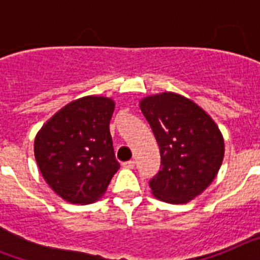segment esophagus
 <instances>
[{
  "label": "esophagus",
  "mask_w": 260,
  "mask_h": 260,
  "mask_svg": "<svg viewBox=\"0 0 260 260\" xmlns=\"http://www.w3.org/2000/svg\"><path fill=\"white\" fill-rule=\"evenodd\" d=\"M123 168H126V169H133V168L135 167V161L134 160H130V161H126L122 164Z\"/></svg>",
  "instance_id": "esophagus-1"
}]
</instances>
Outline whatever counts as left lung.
<instances>
[{"label":"left lung","instance_id":"left-lung-1","mask_svg":"<svg viewBox=\"0 0 260 260\" xmlns=\"http://www.w3.org/2000/svg\"><path fill=\"white\" fill-rule=\"evenodd\" d=\"M161 155V169L150 181L158 201L185 204L201 195L217 176L224 158L219 126L192 100L161 92L139 102Z\"/></svg>","mask_w":260,"mask_h":260}]
</instances>
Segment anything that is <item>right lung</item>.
Masks as SVG:
<instances>
[{"label":"right lung","mask_w":260,"mask_h":260,"mask_svg":"<svg viewBox=\"0 0 260 260\" xmlns=\"http://www.w3.org/2000/svg\"><path fill=\"white\" fill-rule=\"evenodd\" d=\"M114 100L84 96L53 114L38 132L36 162L63 201L89 204L104 195L119 164L109 132Z\"/></svg>","instance_id":"right-lung-1"}]
</instances>
